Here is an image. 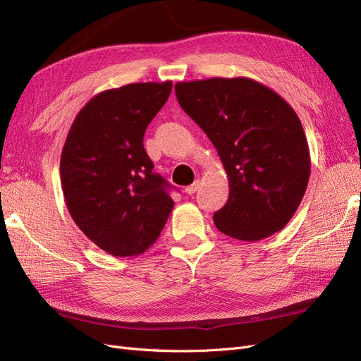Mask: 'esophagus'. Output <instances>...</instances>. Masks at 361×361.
<instances>
[{"instance_id": "34e87169", "label": "esophagus", "mask_w": 361, "mask_h": 361, "mask_svg": "<svg viewBox=\"0 0 361 361\" xmlns=\"http://www.w3.org/2000/svg\"><path fill=\"white\" fill-rule=\"evenodd\" d=\"M200 183H202V182H200L199 179H197V180H195L194 183H191V185H190V187H187V188H185V192H187V194H190V195H191V194H194L195 191H197V190L200 188Z\"/></svg>"}]
</instances>
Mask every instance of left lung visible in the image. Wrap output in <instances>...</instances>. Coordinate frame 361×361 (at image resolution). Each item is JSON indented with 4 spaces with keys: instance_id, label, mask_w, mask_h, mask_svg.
<instances>
[{
    "instance_id": "obj_1",
    "label": "left lung",
    "mask_w": 361,
    "mask_h": 361,
    "mask_svg": "<svg viewBox=\"0 0 361 361\" xmlns=\"http://www.w3.org/2000/svg\"><path fill=\"white\" fill-rule=\"evenodd\" d=\"M182 110L209 137L228 179V199L214 214L221 233L260 241L285 227L304 197L310 152L293 108L245 76L174 84Z\"/></svg>"
}]
</instances>
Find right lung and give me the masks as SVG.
Instances as JSON below:
<instances>
[{
    "instance_id": "1",
    "label": "right lung",
    "mask_w": 361,
    "mask_h": 361,
    "mask_svg": "<svg viewBox=\"0 0 361 361\" xmlns=\"http://www.w3.org/2000/svg\"><path fill=\"white\" fill-rule=\"evenodd\" d=\"M173 82H133L97 93L76 114L61 150L60 179L80 231L117 257L145 253L174 202L143 137Z\"/></svg>"
}]
</instances>
